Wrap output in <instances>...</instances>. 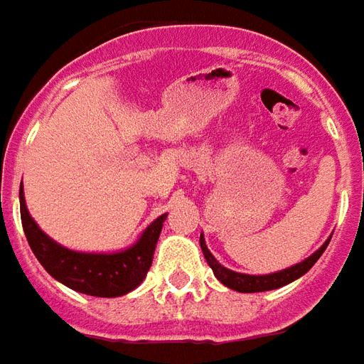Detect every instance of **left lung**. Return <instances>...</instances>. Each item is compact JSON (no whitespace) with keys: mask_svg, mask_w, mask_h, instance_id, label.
Instances as JSON below:
<instances>
[{"mask_svg":"<svg viewBox=\"0 0 364 364\" xmlns=\"http://www.w3.org/2000/svg\"><path fill=\"white\" fill-rule=\"evenodd\" d=\"M328 242H331V238H328L314 255H311L309 258H304L302 262L294 264V267L284 268V270H280V272H272V274H260V277H255V274H242V272H234L230 268L222 267L220 262L212 256L210 250H208V246L204 242V236H200V248H202L204 258H206L208 267L212 268L214 277L220 280L224 287L236 290V292H264V290L280 289V287L289 284L292 280L301 279L302 274H306V272L314 267V262L323 256L324 248L328 246Z\"/></svg>","mask_w":364,"mask_h":364,"instance_id":"1","label":"left lung"}]
</instances>
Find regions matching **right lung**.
I'll list each match as a JSON object with an SVG mask.
<instances>
[{
	"mask_svg": "<svg viewBox=\"0 0 364 364\" xmlns=\"http://www.w3.org/2000/svg\"><path fill=\"white\" fill-rule=\"evenodd\" d=\"M19 212L21 224L28 238L29 248L33 250L40 264L55 280H60L68 289L84 292L90 296H122L140 287L152 267L156 242L162 232L166 214L158 216L146 228L142 236L122 252L96 255V252H75L51 240L41 230L36 220L29 216L23 188L19 186Z\"/></svg>",
	"mask_w": 364,
	"mask_h": 364,
	"instance_id": "obj_1",
	"label": "right lung"
}]
</instances>
